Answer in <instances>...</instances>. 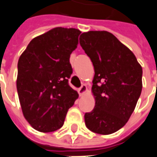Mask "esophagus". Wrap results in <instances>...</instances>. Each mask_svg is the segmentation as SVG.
I'll return each instance as SVG.
<instances>
[{
	"mask_svg": "<svg viewBox=\"0 0 157 157\" xmlns=\"http://www.w3.org/2000/svg\"><path fill=\"white\" fill-rule=\"evenodd\" d=\"M87 86H86L85 84H82V87H80V88L78 89V93H79V94H80V96L83 95L85 93L87 92Z\"/></svg>",
	"mask_w": 157,
	"mask_h": 157,
	"instance_id": "1",
	"label": "esophagus"
}]
</instances>
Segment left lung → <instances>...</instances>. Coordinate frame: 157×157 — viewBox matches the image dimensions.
<instances>
[{
  "instance_id": "8db88e82",
  "label": "left lung",
  "mask_w": 157,
  "mask_h": 157,
  "mask_svg": "<svg viewBox=\"0 0 157 157\" xmlns=\"http://www.w3.org/2000/svg\"><path fill=\"white\" fill-rule=\"evenodd\" d=\"M80 44L94 68V108L84 115L91 132L108 135L127 123L142 92L143 70L133 52L106 31H89Z\"/></svg>"
}]
</instances>
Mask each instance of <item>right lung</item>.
I'll return each instance as SVG.
<instances>
[{
	"label": "right lung",
	"mask_w": 157,
	"mask_h": 157,
	"mask_svg": "<svg viewBox=\"0 0 157 157\" xmlns=\"http://www.w3.org/2000/svg\"><path fill=\"white\" fill-rule=\"evenodd\" d=\"M81 31L56 27L34 38L18 62L16 81L22 113L38 132H52L64 123L78 93L69 85L70 54Z\"/></svg>",
	"instance_id": "obj_1"
}]
</instances>
